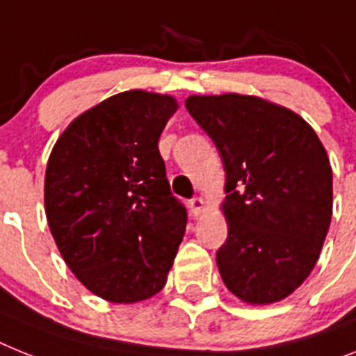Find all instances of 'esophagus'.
Instances as JSON below:
<instances>
[{"label": "esophagus", "mask_w": 356, "mask_h": 356, "mask_svg": "<svg viewBox=\"0 0 356 356\" xmlns=\"http://www.w3.org/2000/svg\"><path fill=\"white\" fill-rule=\"evenodd\" d=\"M190 210H192L193 217H199L202 213V210H204V201H202L201 197H195V199L190 201Z\"/></svg>", "instance_id": "1"}]
</instances>
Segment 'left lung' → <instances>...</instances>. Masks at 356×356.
Instances as JSON below:
<instances>
[{
	"label": "left lung",
	"mask_w": 356,
	"mask_h": 356,
	"mask_svg": "<svg viewBox=\"0 0 356 356\" xmlns=\"http://www.w3.org/2000/svg\"><path fill=\"white\" fill-rule=\"evenodd\" d=\"M226 172L228 238L217 252L226 288L264 306L289 297L315 268L333 213V172L298 113L255 95H190Z\"/></svg>",
	"instance_id": "obj_1"
}]
</instances>
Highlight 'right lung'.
I'll list each match as a JSON object with an SVG mask.
<instances>
[{
  "label": "right lung",
  "mask_w": 356,
  "mask_h": 356,
  "mask_svg": "<svg viewBox=\"0 0 356 356\" xmlns=\"http://www.w3.org/2000/svg\"><path fill=\"white\" fill-rule=\"evenodd\" d=\"M175 110L172 95L121 92L77 115L50 152V234L77 280L108 302L159 293L183 241L186 210L157 146Z\"/></svg>",
  "instance_id": "add662e5"
}]
</instances>
